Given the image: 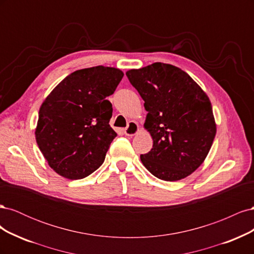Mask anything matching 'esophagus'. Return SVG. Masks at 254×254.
<instances>
[{
    "label": "esophagus",
    "instance_id": "obj_1",
    "mask_svg": "<svg viewBox=\"0 0 254 254\" xmlns=\"http://www.w3.org/2000/svg\"><path fill=\"white\" fill-rule=\"evenodd\" d=\"M124 132L126 135H129V136H133L135 135L137 132H139V125H137L136 122H129L128 126L124 129Z\"/></svg>",
    "mask_w": 254,
    "mask_h": 254
}]
</instances>
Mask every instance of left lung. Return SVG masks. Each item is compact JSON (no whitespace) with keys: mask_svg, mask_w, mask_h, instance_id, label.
I'll return each mask as SVG.
<instances>
[{"mask_svg":"<svg viewBox=\"0 0 254 254\" xmlns=\"http://www.w3.org/2000/svg\"><path fill=\"white\" fill-rule=\"evenodd\" d=\"M126 75L148 112L144 128L153 145L141 155L143 165L161 180L186 178L202 164L216 134L209 97L188 73L172 64L155 63Z\"/></svg>","mask_w":254,"mask_h":254,"instance_id":"1","label":"left lung"}]
</instances>
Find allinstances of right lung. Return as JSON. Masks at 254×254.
Returning a JSON list of instances; mask_svg holds the SVG:
<instances>
[{"mask_svg":"<svg viewBox=\"0 0 254 254\" xmlns=\"http://www.w3.org/2000/svg\"><path fill=\"white\" fill-rule=\"evenodd\" d=\"M124 73L97 65L71 73L44 99L36 141L49 165L66 179L91 175L104 163L117 132L110 127L114 93Z\"/></svg>","mask_w":254,"mask_h":254,"instance_id":"add662e5","label":"right lung"}]
</instances>
